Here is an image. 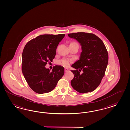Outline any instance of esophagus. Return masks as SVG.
I'll return each instance as SVG.
<instances>
[{"label":"esophagus","instance_id":"1","mask_svg":"<svg viewBox=\"0 0 130 130\" xmlns=\"http://www.w3.org/2000/svg\"><path fill=\"white\" fill-rule=\"evenodd\" d=\"M68 71H69V70H68V68H65V69H64V71H65V72H68Z\"/></svg>","mask_w":130,"mask_h":130}]
</instances>
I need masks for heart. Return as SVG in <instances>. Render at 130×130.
I'll list each match as a JSON object with an SVG mask.
<instances>
[{"label": "heart", "mask_w": 130, "mask_h": 130, "mask_svg": "<svg viewBox=\"0 0 130 130\" xmlns=\"http://www.w3.org/2000/svg\"><path fill=\"white\" fill-rule=\"evenodd\" d=\"M73 43H77L73 42ZM71 62H72V61H71V60H67V59H63L59 62V63L63 65L64 67H68L70 63Z\"/></svg>", "instance_id": "b5f03b06"}]
</instances>
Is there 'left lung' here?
Here are the masks:
<instances>
[{"mask_svg": "<svg viewBox=\"0 0 130 130\" xmlns=\"http://www.w3.org/2000/svg\"><path fill=\"white\" fill-rule=\"evenodd\" d=\"M68 36L76 39L82 50L79 59L71 66L76 69L71 70L74 75L71 86L82 93L93 91L100 84L108 64L106 46L94 34L78 32L68 34Z\"/></svg>", "mask_w": 130, "mask_h": 130, "instance_id": "left-lung-1", "label": "left lung"}]
</instances>
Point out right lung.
<instances>
[{"instance_id": "1", "label": "right lung", "mask_w": 130, "mask_h": 130, "mask_svg": "<svg viewBox=\"0 0 130 130\" xmlns=\"http://www.w3.org/2000/svg\"><path fill=\"white\" fill-rule=\"evenodd\" d=\"M65 34L42 35L30 40L22 53V72L30 88L42 94L53 91L64 75V67L56 65L52 71L45 66L53 61Z\"/></svg>"}]
</instances>
